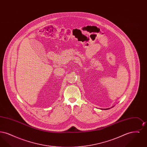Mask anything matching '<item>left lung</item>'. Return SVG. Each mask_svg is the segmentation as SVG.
Masks as SVG:
<instances>
[{
    "instance_id": "1",
    "label": "left lung",
    "mask_w": 147,
    "mask_h": 147,
    "mask_svg": "<svg viewBox=\"0 0 147 147\" xmlns=\"http://www.w3.org/2000/svg\"><path fill=\"white\" fill-rule=\"evenodd\" d=\"M113 107V106H112V107H111V108H112V107ZM110 109V108H108V109H104V110H109V109ZM102 110H103V109H102Z\"/></svg>"
}]
</instances>
